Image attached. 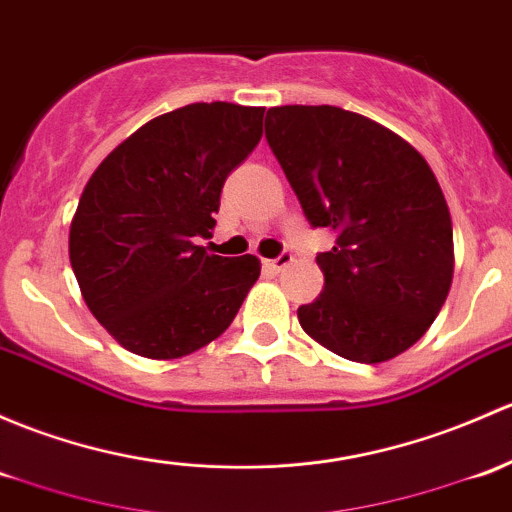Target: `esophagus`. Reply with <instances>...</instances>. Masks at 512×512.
Returning <instances> with one entry per match:
<instances>
[{
  "mask_svg": "<svg viewBox=\"0 0 512 512\" xmlns=\"http://www.w3.org/2000/svg\"><path fill=\"white\" fill-rule=\"evenodd\" d=\"M292 262H294V257L289 255V252H282V255H279L277 260H265V267H267V270H270V272L277 274V272L287 270V267L292 265Z\"/></svg>",
  "mask_w": 512,
  "mask_h": 512,
  "instance_id": "esophagus-1",
  "label": "esophagus"
}]
</instances>
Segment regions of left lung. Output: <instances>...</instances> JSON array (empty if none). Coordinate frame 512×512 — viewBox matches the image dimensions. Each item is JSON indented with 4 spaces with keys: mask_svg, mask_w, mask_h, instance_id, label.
<instances>
[{
    "mask_svg": "<svg viewBox=\"0 0 512 512\" xmlns=\"http://www.w3.org/2000/svg\"><path fill=\"white\" fill-rule=\"evenodd\" d=\"M265 134L309 223L338 233L316 257L324 289L299 306L301 328L355 363L405 353L454 277L451 215L434 171L400 134L343 107H272Z\"/></svg>",
    "mask_w": 512,
    "mask_h": 512,
    "instance_id": "8db88e82",
    "label": "left lung"
}]
</instances>
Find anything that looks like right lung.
<instances>
[{
  "label": "right lung",
  "instance_id": "add662e5",
  "mask_svg": "<svg viewBox=\"0 0 512 512\" xmlns=\"http://www.w3.org/2000/svg\"><path fill=\"white\" fill-rule=\"evenodd\" d=\"M265 107L193 102L112 149L83 188L68 255L105 331L142 358L174 360L233 324L260 277L255 255L220 257V188L262 137Z\"/></svg>",
  "mask_w": 512,
  "mask_h": 512
}]
</instances>
